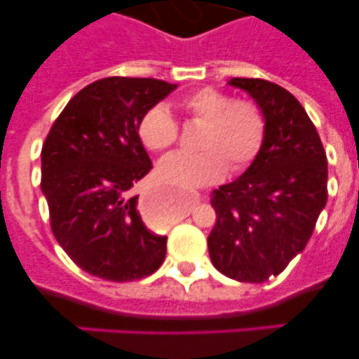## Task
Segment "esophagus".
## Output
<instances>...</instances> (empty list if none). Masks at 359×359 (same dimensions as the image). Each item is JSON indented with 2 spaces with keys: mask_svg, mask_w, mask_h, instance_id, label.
Instances as JSON below:
<instances>
[{
  "mask_svg": "<svg viewBox=\"0 0 359 359\" xmlns=\"http://www.w3.org/2000/svg\"><path fill=\"white\" fill-rule=\"evenodd\" d=\"M200 201V196H194L193 203ZM140 212L146 217L147 220H153V222H166L168 217H166V201L165 194L161 189H151L146 194H142L140 198Z\"/></svg>",
  "mask_w": 359,
  "mask_h": 359,
  "instance_id": "obj_1",
  "label": "esophagus"
}]
</instances>
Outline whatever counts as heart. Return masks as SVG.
<instances>
[{
	"label": "heart",
	"instance_id": "heart-1",
	"mask_svg": "<svg viewBox=\"0 0 359 359\" xmlns=\"http://www.w3.org/2000/svg\"><path fill=\"white\" fill-rule=\"evenodd\" d=\"M186 119L200 123L194 153H175L158 166L168 186L193 191L222 179L226 170L238 172L259 154L266 137V116L250 99H233L213 86L186 93L175 102ZM139 137L154 153L168 151L179 139V123L163 106L149 107L139 121Z\"/></svg>",
	"mask_w": 359,
	"mask_h": 359
}]
</instances>
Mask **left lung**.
Instances as JSON below:
<instances>
[{
    "label": "left lung",
    "instance_id": "1",
    "mask_svg": "<svg viewBox=\"0 0 359 359\" xmlns=\"http://www.w3.org/2000/svg\"><path fill=\"white\" fill-rule=\"evenodd\" d=\"M266 116V137L247 172L213 193V266L236 281L264 283L306 248L328 198V161L316 126L283 86L233 78Z\"/></svg>",
    "mask_w": 359,
    "mask_h": 359
}]
</instances>
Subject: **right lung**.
Here are the masks:
<instances>
[{"label": "right lung", "instance_id": "add662e5", "mask_svg": "<svg viewBox=\"0 0 359 359\" xmlns=\"http://www.w3.org/2000/svg\"><path fill=\"white\" fill-rule=\"evenodd\" d=\"M177 85L109 76L79 90L50 128L41 149V191L50 227L72 262L107 281L153 274L166 236L151 233L130 191L153 168L139 121Z\"/></svg>", "mask_w": 359, "mask_h": 359}]
</instances>
